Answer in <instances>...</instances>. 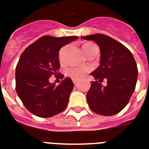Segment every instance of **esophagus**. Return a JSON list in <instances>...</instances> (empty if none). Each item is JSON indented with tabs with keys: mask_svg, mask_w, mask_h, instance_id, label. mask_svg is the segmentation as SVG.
Wrapping results in <instances>:
<instances>
[{
	"mask_svg": "<svg viewBox=\"0 0 149 149\" xmlns=\"http://www.w3.org/2000/svg\"><path fill=\"white\" fill-rule=\"evenodd\" d=\"M78 79H76V78H73V79H72V82H73V83L75 84H76L78 82Z\"/></svg>",
	"mask_w": 149,
	"mask_h": 149,
	"instance_id": "34e87169",
	"label": "esophagus"
}]
</instances>
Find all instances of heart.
Segmentation results:
<instances>
[{"label":"heart","mask_w":149,"mask_h":149,"mask_svg":"<svg viewBox=\"0 0 149 149\" xmlns=\"http://www.w3.org/2000/svg\"><path fill=\"white\" fill-rule=\"evenodd\" d=\"M92 46H95V45L91 43V42H87V43L84 44L83 47H82L84 52L88 47H92ZM88 69L85 68V67H72V68H69V69H67V74L72 78L80 79V78L84 77V75L88 72Z\"/></svg>","instance_id":"b5f03b06"}]
</instances>
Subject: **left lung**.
I'll return each mask as SVG.
<instances>
[{"label":"left lung","mask_w":149,"mask_h":149,"mask_svg":"<svg viewBox=\"0 0 149 149\" xmlns=\"http://www.w3.org/2000/svg\"><path fill=\"white\" fill-rule=\"evenodd\" d=\"M81 38L94 41L100 49V65L91 73L95 81L91 82L87 93L89 107L101 115H114L127 105L135 90L138 76L136 61L125 46L107 35L95 34ZM104 79L108 80L105 87L100 83Z\"/></svg>","instance_id":"1"}]
</instances>
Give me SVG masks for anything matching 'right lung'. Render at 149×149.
Wrapping results in <instances>:
<instances>
[{"mask_svg": "<svg viewBox=\"0 0 149 149\" xmlns=\"http://www.w3.org/2000/svg\"><path fill=\"white\" fill-rule=\"evenodd\" d=\"M77 36H42L25 49L16 68V89L28 111L40 118H49L66 108L74 84L65 78L59 86L49 83L51 74L62 79L59 50L65 45L77 39Z\"/></svg>", "mask_w": 149, "mask_h": 149, "instance_id": "1", "label": "right lung"}]
</instances>
